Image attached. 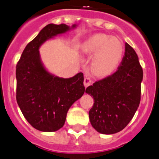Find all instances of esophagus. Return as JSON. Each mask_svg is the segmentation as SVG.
<instances>
[{"label":"esophagus","mask_w":159,"mask_h":159,"mask_svg":"<svg viewBox=\"0 0 159 159\" xmlns=\"http://www.w3.org/2000/svg\"><path fill=\"white\" fill-rule=\"evenodd\" d=\"M92 84V79L89 78V77L86 76L84 77V85L85 86V88L88 86H89L90 84Z\"/></svg>","instance_id":"obj_1"}]
</instances>
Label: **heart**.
<instances>
[{"mask_svg": "<svg viewBox=\"0 0 159 159\" xmlns=\"http://www.w3.org/2000/svg\"><path fill=\"white\" fill-rule=\"evenodd\" d=\"M81 52L92 56L91 68L98 76H106L118 66L124 54L122 42L104 34H96L84 41Z\"/></svg>", "mask_w": 159, "mask_h": 159, "instance_id": "1", "label": "heart"}]
</instances>
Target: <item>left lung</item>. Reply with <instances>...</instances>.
I'll return each mask as SVG.
<instances>
[{
  "label": "left lung",
  "instance_id": "1",
  "mask_svg": "<svg viewBox=\"0 0 159 159\" xmlns=\"http://www.w3.org/2000/svg\"><path fill=\"white\" fill-rule=\"evenodd\" d=\"M143 69L135 50L125 43L118 70L85 90L94 103L89 112L93 128L103 134L122 130L134 116L140 102Z\"/></svg>",
  "mask_w": 159,
  "mask_h": 159
}]
</instances>
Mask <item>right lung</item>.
Wrapping results in <instances>:
<instances>
[{"label":"right lung","instance_id":"obj_1","mask_svg":"<svg viewBox=\"0 0 159 159\" xmlns=\"http://www.w3.org/2000/svg\"><path fill=\"white\" fill-rule=\"evenodd\" d=\"M75 27V25H73ZM66 24H48L29 42L16 65V100L23 116L36 129L54 132L63 126L71 105L84 93L83 73L70 78L50 75L40 59L46 40L69 30Z\"/></svg>","mask_w":159,"mask_h":159}]
</instances>
